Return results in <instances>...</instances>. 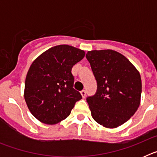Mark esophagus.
Returning <instances> with one entry per match:
<instances>
[{
    "mask_svg": "<svg viewBox=\"0 0 157 157\" xmlns=\"http://www.w3.org/2000/svg\"><path fill=\"white\" fill-rule=\"evenodd\" d=\"M80 94H81L82 97L83 98H85V97H86V90H82L80 92Z\"/></svg>",
    "mask_w": 157,
    "mask_h": 157,
    "instance_id": "34e87169",
    "label": "esophagus"
}]
</instances>
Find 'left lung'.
I'll list each match as a JSON object with an SVG mask.
<instances>
[{
  "mask_svg": "<svg viewBox=\"0 0 157 157\" xmlns=\"http://www.w3.org/2000/svg\"><path fill=\"white\" fill-rule=\"evenodd\" d=\"M98 89L86 101L94 120L107 128H116L129 120L141 101L139 72L125 56L111 49L89 51L86 55Z\"/></svg>",
  "mask_w": 157,
  "mask_h": 157,
  "instance_id": "1",
  "label": "left lung"
}]
</instances>
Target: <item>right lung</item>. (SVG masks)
<instances>
[{
  "label": "right lung",
  "mask_w": 157,
  "mask_h": 157,
  "mask_svg": "<svg viewBox=\"0 0 157 157\" xmlns=\"http://www.w3.org/2000/svg\"><path fill=\"white\" fill-rule=\"evenodd\" d=\"M85 52L67 45H56L41 54L30 65L25 81L24 98L31 114L45 124H56L70 115L82 99L73 88L72 67Z\"/></svg>",
  "instance_id": "obj_1"
}]
</instances>
